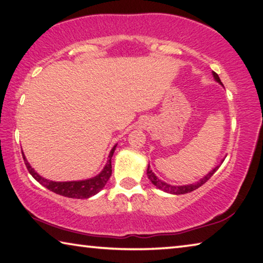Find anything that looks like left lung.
Instances as JSON below:
<instances>
[{
  "mask_svg": "<svg viewBox=\"0 0 263 263\" xmlns=\"http://www.w3.org/2000/svg\"><path fill=\"white\" fill-rule=\"evenodd\" d=\"M213 75H214V78L216 82H218L220 85L222 84V82H220L219 77L217 73H216L215 71H213ZM223 162V160H222ZM220 166V165H218V166H216L213 171H210L206 176H204L202 179H200L199 181L195 182V183H191V185H183V186H172V185H168V183L164 182L160 180V179H158L157 177H156V174L153 172V170L150 168V165H148V170H146V174H148V178L150 179V181L154 183V185L159 188V190H162L164 192L166 193H170V194H174V195H180V194H187V193H191L193 191L197 190V188L201 187L202 185H204V183L209 180V179L213 177V174L217 171L218 167Z\"/></svg>",
  "mask_w": 263,
  "mask_h": 263,
  "instance_id": "1",
  "label": "left lung"
}]
</instances>
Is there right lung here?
I'll use <instances>...</instances> for the list:
<instances>
[{"label":"right lung","instance_id":"obj_1","mask_svg":"<svg viewBox=\"0 0 263 263\" xmlns=\"http://www.w3.org/2000/svg\"><path fill=\"white\" fill-rule=\"evenodd\" d=\"M115 148H117V144H115L112 148V150H110L107 163H106L103 171H101L98 176L86 179V180H80V181L60 182V181L48 180V179H45L41 176H39V174L34 171V168H32L29 162H27V159L25 158L24 154H23V158H24L26 168L29 170L31 176L33 177L39 183H41L44 187L47 188V190L57 193L59 195L71 197V199H87V197L93 196L97 194V193H99L101 190H103L106 185V182L108 181L109 177L112 176V156L114 154Z\"/></svg>","mask_w":263,"mask_h":263}]
</instances>
